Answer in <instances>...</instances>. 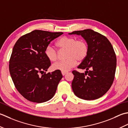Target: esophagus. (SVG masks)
<instances>
[{"label": "esophagus", "instance_id": "esophagus-1", "mask_svg": "<svg viewBox=\"0 0 128 128\" xmlns=\"http://www.w3.org/2000/svg\"><path fill=\"white\" fill-rule=\"evenodd\" d=\"M67 74V72H62V76H64L66 75Z\"/></svg>", "mask_w": 128, "mask_h": 128}]
</instances>
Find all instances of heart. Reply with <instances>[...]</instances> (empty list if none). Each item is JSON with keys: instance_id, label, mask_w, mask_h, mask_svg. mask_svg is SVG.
<instances>
[{"instance_id": "b5f03b06", "label": "heart", "mask_w": 128, "mask_h": 128, "mask_svg": "<svg viewBox=\"0 0 128 128\" xmlns=\"http://www.w3.org/2000/svg\"><path fill=\"white\" fill-rule=\"evenodd\" d=\"M56 46L60 50H66L64 61H59L52 66V68L55 71L67 72L74 67L77 61L82 62L86 58L88 53V46L87 42L82 40H77L74 37L63 36L57 40ZM45 55L51 62L56 61L58 58L57 51L52 47L48 46L45 51Z\"/></svg>"}]
</instances>
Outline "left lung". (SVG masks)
<instances>
[{
  "label": "left lung",
  "instance_id": "left-lung-1",
  "mask_svg": "<svg viewBox=\"0 0 128 128\" xmlns=\"http://www.w3.org/2000/svg\"><path fill=\"white\" fill-rule=\"evenodd\" d=\"M68 34L80 35L88 46L87 57L77 67L85 70L84 74L72 71V90L82 100H97L107 92L114 79L116 58L113 46L106 36L92 29Z\"/></svg>",
  "mask_w": 128,
  "mask_h": 128
}]
</instances>
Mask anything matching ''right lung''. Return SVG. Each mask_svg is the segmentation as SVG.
I'll return each instance as SVG.
<instances>
[{"label":"right lung","instance_id":"1","mask_svg":"<svg viewBox=\"0 0 128 128\" xmlns=\"http://www.w3.org/2000/svg\"><path fill=\"white\" fill-rule=\"evenodd\" d=\"M63 34L35 30L15 43L9 61L10 74L18 92L28 100L45 102L55 94L63 76L60 71L45 74L51 62L45 51L52 41Z\"/></svg>","mask_w":128,"mask_h":128}]
</instances>
